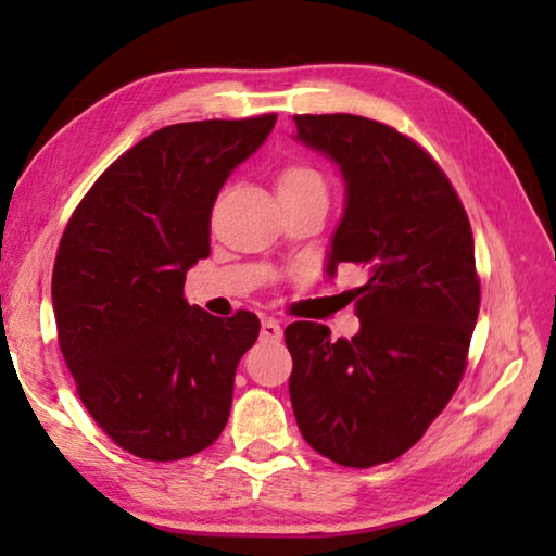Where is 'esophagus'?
Masks as SVG:
<instances>
[{
  "instance_id": "1",
  "label": "esophagus",
  "mask_w": 556,
  "mask_h": 556,
  "mask_svg": "<svg viewBox=\"0 0 556 556\" xmlns=\"http://www.w3.org/2000/svg\"><path fill=\"white\" fill-rule=\"evenodd\" d=\"M260 333H262V338H265V341H279L281 326L275 321V318H267V321H262Z\"/></svg>"
}]
</instances>
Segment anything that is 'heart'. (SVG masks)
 <instances>
[{
	"instance_id": "b5f03b06",
	"label": "heart",
	"mask_w": 556,
	"mask_h": 556,
	"mask_svg": "<svg viewBox=\"0 0 556 556\" xmlns=\"http://www.w3.org/2000/svg\"><path fill=\"white\" fill-rule=\"evenodd\" d=\"M304 191H326L324 178L312 166L291 164L281 168L277 176V193H304Z\"/></svg>"
}]
</instances>
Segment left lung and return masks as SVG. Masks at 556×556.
<instances>
[{
  "mask_svg": "<svg viewBox=\"0 0 556 556\" xmlns=\"http://www.w3.org/2000/svg\"><path fill=\"white\" fill-rule=\"evenodd\" d=\"M294 139L338 166L345 184L326 275L365 269L351 291L361 331L294 321L289 397L306 444L368 468L425 437L466 370L481 285L473 232L454 186L425 149L382 122L296 115Z\"/></svg>",
  "mask_w": 556,
  "mask_h": 556,
  "instance_id": "left-lung-1",
  "label": "left lung"
}]
</instances>
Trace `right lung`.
I'll return each instance as SVG.
<instances>
[{"mask_svg": "<svg viewBox=\"0 0 556 556\" xmlns=\"http://www.w3.org/2000/svg\"><path fill=\"white\" fill-rule=\"evenodd\" d=\"M277 115L172 125L122 154L75 208L55 255L59 345L100 429L129 454L178 460L228 425L232 382L260 318L228 321L184 299L211 255L223 184Z\"/></svg>", "mask_w": 556, "mask_h": 556, "instance_id": "add662e5", "label": "right lung"}]
</instances>
